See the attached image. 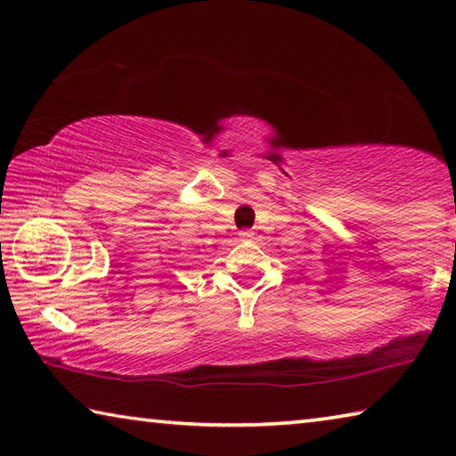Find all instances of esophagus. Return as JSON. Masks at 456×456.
Returning a JSON list of instances; mask_svg holds the SVG:
<instances>
[{"label": "esophagus", "instance_id": "esophagus-1", "mask_svg": "<svg viewBox=\"0 0 456 456\" xmlns=\"http://www.w3.org/2000/svg\"><path fill=\"white\" fill-rule=\"evenodd\" d=\"M253 237H256V233H253V231H249V229H245V231H241V233H239V239H241V241H253Z\"/></svg>", "mask_w": 456, "mask_h": 456}]
</instances>
